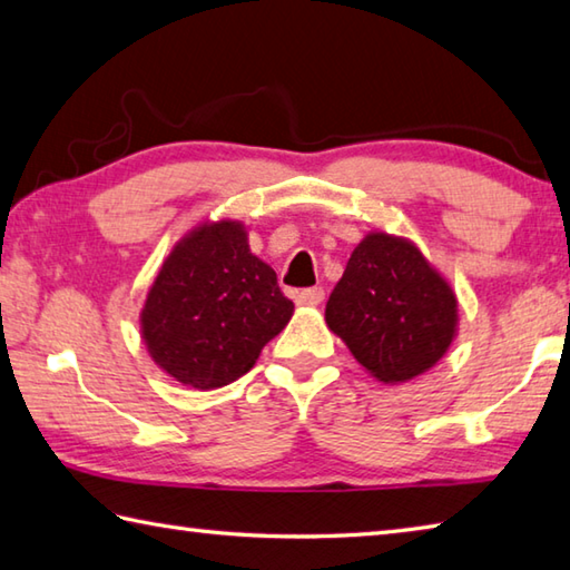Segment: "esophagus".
I'll return each mask as SVG.
<instances>
[{"mask_svg":"<svg viewBox=\"0 0 570 570\" xmlns=\"http://www.w3.org/2000/svg\"><path fill=\"white\" fill-rule=\"evenodd\" d=\"M324 302V288L314 286V288H302V292H296V304L302 306H318Z\"/></svg>","mask_w":570,"mask_h":570,"instance_id":"obj_1","label":"esophagus"}]
</instances>
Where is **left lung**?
Listing matches in <instances>:
<instances>
[{
  "mask_svg": "<svg viewBox=\"0 0 570 570\" xmlns=\"http://www.w3.org/2000/svg\"><path fill=\"white\" fill-rule=\"evenodd\" d=\"M326 324L371 376L403 384L446 354L459 302L416 244L371 232L328 296Z\"/></svg>",
  "mask_w": 570,
  "mask_h": 570,
  "instance_id": "1",
  "label": "left lung"
}]
</instances>
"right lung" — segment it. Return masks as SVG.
<instances>
[{"label":"right lung","mask_w":570,"mask_h":570,"mask_svg":"<svg viewBox=\"0 0 570 570\" xmlns=\"http://www.w3.org/2000/svg\"><path fill=\"white\" fill-rule=\"evenodd\" d=\"M292 314L244 226L224 219L174 246L141 308V338L161 371L209 391L244 376Z\"/></svg>","instance_id":"1"}]
</instances>
